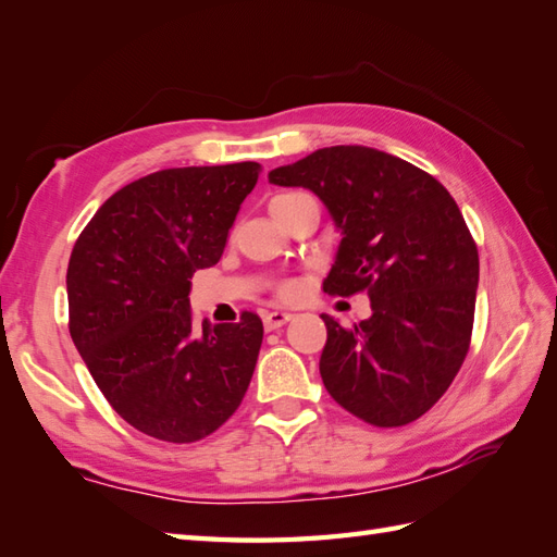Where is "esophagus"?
I'll return each instance as SVG.
<instances>
[{"label": "esophagus", "mask_w": 557, "mask_h": 557, "mask_svg": "<svg viewBox=\"0 0 557 557\" xmlns=\"http://www.w3.org/2000/svg\"><path fill=\"white\" fill-rule=\"evenodd\" d=\"M262 319H264V329L274 331V329H281L283 324H288L293 314H288V312H267Z\"/></svg>", "instance_id": "34e87169"}]
</instances>
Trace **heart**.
I'll use <instances>...</instances> for the list:
<instances>
[{
  "instance_id": "b5f03b06",
  "label": "heart",
  "mask_w": 557,
  "mask_h": 557,
  "mask_svg": "<svg viewBox=\"0 0 557 557\" xmlns=\"http://www.w3.org/2000/svg\"><path fill=\"white\" fill-rule=\"evenodd\" d=\"M300 193H286V195H276L274 200H271V205L269 207H278V205H283V202H288V200H293V197H298ZM283 298H288V295H293L295 293V288L290 286V283H286V286H281V290H278Z\"/></svg>"
}]
</instances>
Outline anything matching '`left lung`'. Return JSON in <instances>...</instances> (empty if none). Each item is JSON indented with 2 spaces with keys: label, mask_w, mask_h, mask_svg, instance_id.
<instances>
[{
  "label": "left lung",
  "mask_w": 557,
  "mask_h": 557,
  "mask_svg": "<svg viewBox=\"0 0 557 557\" xmlns=\"http://www.w3.org/2000/svg\"><path fill=\"white\" fill-rule=\"evenodd\" d=\"M312 190L341 231L324 293L367 290L372 317L321 314L319 374L331 398L374 426H403L448 391L469 350L479 252L460 207L426 171L362 145H336L269 171Z\"/></svg>",
  "instance_id": "left-lung-1"
}]
</instances>
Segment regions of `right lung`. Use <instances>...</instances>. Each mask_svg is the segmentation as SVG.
Wrapping results in <instances>:
<instances>
[{
    "label": "right lung",
    "instance_id": "1",
    "mask_svg": "<svg viewBox=\"0 0 557 557\" xmlns=\"http://www.w3.org/2000/svg\"><path fill=\"white\" fill-rule=\"evenodd\" d=\"M257 178V162L154 171L111 195L73 245L71 338L109 405L147 436L214 434L250 386L262 319L197 326L188 295Z\"/></svg>",
    "mask_w": 557,
    "mask_h": 557
}]
</instances>
